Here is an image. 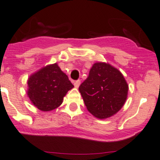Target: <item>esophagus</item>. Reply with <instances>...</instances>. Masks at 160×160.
Listing matches in <instances>:
<instances>
[{
  "mask_svg": "<svg viewBox=\"0 0 160 160\" xmlns=\"http://www.w3.org/2000/svg\"><path fill=\"white\" fill-rule=\"evenodd\" d=\"M80 85V80H77V81L74 82V86L76 88H78Z\"/></svg>",
  "mask_w": 160,
  "mask_h": 160,
  "instance_id": "esophagus-1",
  "label": "esophagus"
}]
</instances>
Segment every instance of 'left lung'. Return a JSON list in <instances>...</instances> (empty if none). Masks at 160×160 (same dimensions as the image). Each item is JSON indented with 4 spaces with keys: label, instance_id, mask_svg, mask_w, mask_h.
Wrapping results in <instances>:
<instances>
[{
    "label": "left lung",
    "instance_id": "left-lung-1",
    "mask_svg": "<svg viewBox=\"0 0 160 160\" xmlns=\"http://www.w3.org/2000/svg\"><path fill=\"white\" fill-rule=\"evenodd\" d=\"M128 83L121 72L105 62H95L79 88L88 111L103 119L117 113L126 102Z\"/></svg>",
    "mask_w": 160,
    "mask_h": 160
}]
</instances>
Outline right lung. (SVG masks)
I'll use <instances>...</instances> for the list:
<instances>
[{
  "mask_svg": "<svg viewBox=\"0 0 160 160\" xmlns=\"http://www.w3.org/2000/svg\"><path fill=\"white\" fill-rule=\"evenodd\" d=\"M27 95L31 103L43 112L62 105L66 93L74 88L57 63L48 65L29 76Z\"/></svg>",
  "mask_w": 160,
  "mask_h": 160,
  "instance_id": "right-lung-1",
  "label": "right lung"
}]
</instances>
